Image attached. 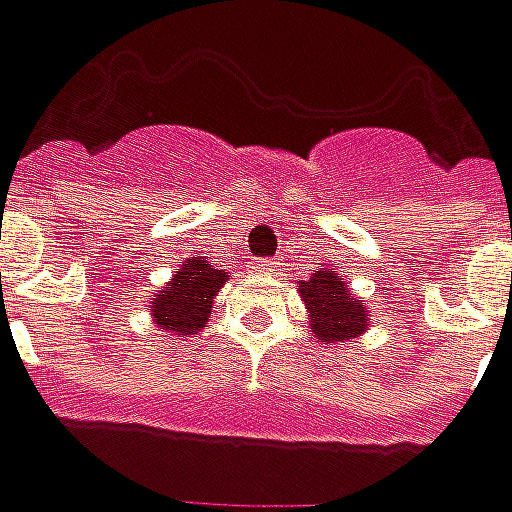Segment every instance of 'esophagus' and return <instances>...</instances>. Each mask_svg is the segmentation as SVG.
<instances>
[{
  "mask_svg": "<svg viewBox=\"0 0 512 512\" xmlns=\"http://www.w3.org/2000/svg\"><path fill=\"white\" fill-rule=\"evenodd\" d=\"M257 274H277L280 271V263L277 260H271V257H263V260H255V266H252Z\"/></svg>",
  "mask_w": 512,
  "mask_h": 512,
  "instance_id": "34e87169",
  "label": "esophagus"
}]
</instances>
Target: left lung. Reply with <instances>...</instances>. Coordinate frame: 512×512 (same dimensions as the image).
Listing matches in <instances>:
<instances>
[{"mask_svg":"<svg viewBox=\"0 0 512 512\" xmlns=\"http://www.w3.org/2000/svg\"><path fill=\"white\" fill-rule=\"evenodd\" d=\"M299 296L310 313V330L318 341L343 343L366 332L368 310L363 299H357L332 268L299 282Z\"/></svg>","mask_w":512,"mask_h":512,"instance_id":"obj_1","label":"left lung"}]
</instances>
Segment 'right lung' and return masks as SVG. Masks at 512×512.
<instances>
[{
	"instance_id": "obj_1",
	"label": "right lung",
	"mask_w": 512,
	"mask_h": 512,
	"mask_svg": "<svg viewBox=\"0 0 512 512\" xmlns=\"http://www.w3.org/2000/svg\"><path fill=\"white\" fill-rule=\"evenodd\" d=\"M227 280L230 274L224 268H213L202 257L185 260L149 305L155 324L174 335H196L205 330L213 299Z\"/></svg>"
}]
</instances>
